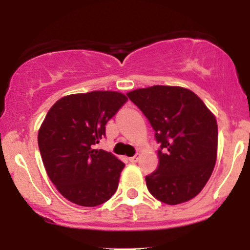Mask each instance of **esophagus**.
I'll return each mask as SVG.
<instances>
[{
	"mask_svg": "<svg viewBox=\"0 0 250 250\" xmlns=\"http://www.w3.org/2000/svg\"><path fill=\"white\" fill-rule=\"evenodd\" d=\"M139 154H136L135 155V156H133V157H129V161H130L131 163H135V162H137L139 161Z\"/></svg>",
	"mask_w": 250,
	"mask_h": 250,
	"instance_id": "esophagus-1",
	"label": "esophagus"
}]
</instances>
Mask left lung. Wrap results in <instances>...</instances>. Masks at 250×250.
Returning a JSON list of instances; mask_svg holds the SVG:
<instances>
[{
    "label": "left lung",
    "mask_w": 250,
    "mask_h": 250,
    "mask_svg": "<svg viewBox=\"0 0 250 250\" xmlns=\"http://www.w3.org/2000/svg\"><path fill=\"white\" fill-rule=\"evenodd\" d=\"M155 130L159 167L146 176L155 199L179 205L208 182L217 155L216 119L189 89L154 85L127 94Z\"/></svg>",
    "instance_id": "obj_1"
}]
</instances>
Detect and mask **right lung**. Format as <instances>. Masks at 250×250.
<instances>
[{
    "label": "right lung",
    "mask_w": 250,
    "mask_h": 250,
    "mask_svg": "<svg viewBox=\"0 0 250 250\" xmlns=\"http://www.w3.org/2000/svg\"><path fill=\"white\" fill-rule=\"evenodd\" d=\"M127 100L117 91L73 94L45 115L37 135L40 153L50 181L70 202L95 207L115 194L125 163L94 146Z\"/></svg>",
    "instance_id": "obj_1"
}]
</instances>
